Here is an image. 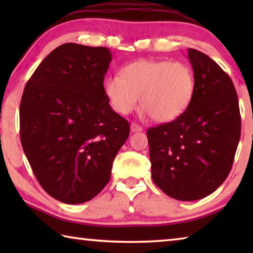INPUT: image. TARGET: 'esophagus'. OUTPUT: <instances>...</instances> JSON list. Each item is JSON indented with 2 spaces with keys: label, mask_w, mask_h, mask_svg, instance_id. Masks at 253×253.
I'll list each match as a JSON object with an SVG mask.
<instances>
[{
  "label": "esophagus",
  "mask_w": 253,
  "mask_h": 253,
  "mask_svg": "<svg viewBox=\"0 0 253 253\" xmlns=\"http://www.w3.org/2000/svg\"><path fill=\"white\" fill-rule=\"evenodd\" d=\"M142 130H143V127L137 125V124H135V123H132L130 125V131L131 132H138V131H142Z\"/></svg>",
  "instance_id": "34e87169"
}]
</instances>
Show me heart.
Instances as JSON below:
<instances>
[{
    "mask_svg": "<svg viewBox=\"0 0 253 253\" xmlns=\"http://www.w3.org/2000/svg\"><path fill=\"white\" fill-rule=\"evenodd\" d=\"M121 76L105 80L104 90L114 110L128 115L138 98L145 114L158 123L178 118L193 99L195 78L183 62L166 60H138L125 66Z\"/></svg>",
    "mask_w": 253,
    "mask_h": 253,
    "instance_id": "obj_1",
    "label": "heart"
}]
</instances>
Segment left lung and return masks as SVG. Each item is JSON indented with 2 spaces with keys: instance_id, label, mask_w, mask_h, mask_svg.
Wrapping results in <instances>:
<instances>
[{
  "instance_id": "1",
  "label": "left lung",
  "mask_w": 253,
  "mask_h": 253,
  "mask_svg": "<svg viewBox=\"0 0 253 253\" xmlns=\"http://www.w3.org/2000/svg\"><path fill=\"white\" fill-rule=\"evenodd\" d=\"M187 58L195 78L191 105L175 121L147 130L153 181L178 201L203 199L225 181L241 134L232 80L198 50L188 49Z\"/></svg>"
}]
</instances>
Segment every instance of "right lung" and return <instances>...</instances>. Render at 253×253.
<instances>
[{
  "instance_id": "obj_1",
  "label": "right lung",
  "mask_w": 253,
  "mask_h": 253,
  "mask_svg": "<svg viewBox=\"0 0 253 253\" xmlns=\"http://www.w3.org/2000/svg\"><path fill=\"white\" fill-rule=\"evenodd\" d=\"M111 59L104 46L65 43L25 84L21 143L40 185L60 202L80 204L100 193L129 136L104 90Z\"/></svg>"
}]
</instances>
